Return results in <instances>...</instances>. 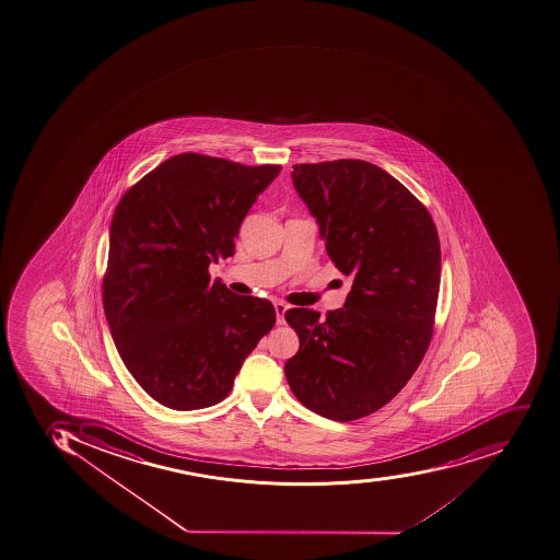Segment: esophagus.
I'll use <instances>...</instances> for the list:
<instances>
[{
	"label": "esophagus",
	"instance_id": "esophagus-1",
	"mask_svg": "<svg viewBox=\"0 0 560 560\" xmlns=\"http://www.w3.org/2000/svg\"><path fill=\"white\" fill-rule=\"evenodd\" d=\"M273 308H276V317H278V325H284V313L288 311V305L281 300L273 302Z\"/></svg>",
	"mask_w": 560,
	"mask_h": 560
}]
</instances>
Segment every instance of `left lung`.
<instances>
[{
  "label": "left lung",
  "mask_w": 560,
  "mask_h": 560,
  "mask_svg": "<svg viewBox=\"0 0 560 560\" xmlns=\"http://www.w3.org/2000/svg\"><path fill=\"white\" fill-rule=\"evenodd\" d=\"M326 253L352 276L346 304L290 308L300 347L284 364L300 404L331 421L377 412L404 389L431 343L439 304L440 238L421 200L364 161L293 165Z\"/></svg>",
  "instance_id": "left-lung-1"
}]
</instances>
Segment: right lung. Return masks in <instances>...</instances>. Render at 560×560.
Here are the masks:
<instances>
[{
  "label": "right lung",
  "mask_w": 560,
  "mask_h": 560,
  "mask_svg": "<svg viewBox=\"0 0 560 560\" xmlns=\"http://www.w3.org/2000/svg\"><path fill=\"white\" fill-rule=\"evenodd\" d=\"M279 171L182 153L132 185L113 213L106 319L130 375L164 407L220 404L276 325L269 300L235 295L211 281L209 265L234 255L244 217Z\"/></svg>",
  "instance_id": "add662e5"
}]
</instances>
